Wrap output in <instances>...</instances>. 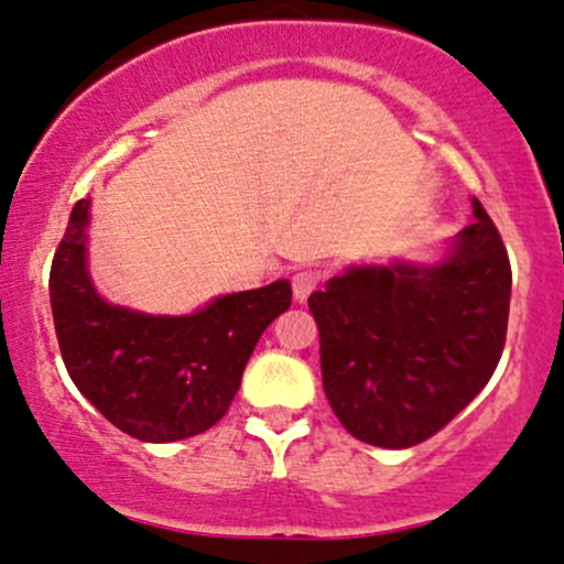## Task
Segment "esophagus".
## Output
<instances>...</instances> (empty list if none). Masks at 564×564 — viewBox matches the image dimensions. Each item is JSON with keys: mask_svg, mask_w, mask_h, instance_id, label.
Returning a JSON list of instances; mask_svg holds the SVG:
<instances>
[{"mask_svg": "<svg viewBox=\"0 0 564 564\" xmlns=\"http://www.w3.org/2000/svg\"><path fill=\"white\" fill-rule=\"evenodd\" d=\"M318 281H321V272L318 270H300V272H294V278H292L294 300L296 302H305L307 296L315 292Z\"/></svg>", "mask_w": 564, "mask_h": 564, "instance_id": "34e87169", "label": "esophagus"}]
</instances>
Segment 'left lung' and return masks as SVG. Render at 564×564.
<instances>
[{"label":"left lung","mask_w":564,"mask_h":564,"mask_svg":"<svg viewBox=\"0 0 564 564\" xmlns=\"http://www.w3.org/2000/svg\"><path fill=\"white\" fill-rule=\"evenodd\" d=\"M436 264H358L307 305L321 375L345 431L406 449L442 431L490 382L509 326L511 264L481 203Z\"/></svg>","instance_id":"obj_1"}]
</instances>
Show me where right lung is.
I'll list each match as a JSON object with an SVG mask.
<instances>
[{
	"mask_svg": "<svg viewBox=\"0 0 564 564\" xmlns=\"http://www.w3.org/2000/svg\"><path fill=\"white\" fill-rule=\"evenodd\" d=\"M88 225L90 200H79L51 270L55 337L72 382L139 442L208 431L230 410L262 332L292 305V283L216 296L189 315L109 305L90 281Z\"/></svg>",
	"mask_w": 564,
	"mask_h": 564,
	"instance_id": "right-lung-1",
	"label": "right lung"
}]
</instances>
